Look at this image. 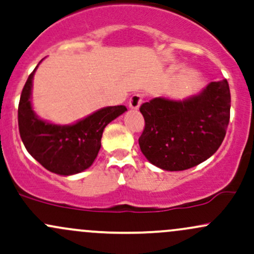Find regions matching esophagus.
Listing matches in <instances>:
<instances>
[{
  "instance_id": "34e87169",
  "label": "esophagus",
  "mask_w": 254,
  "mask_h": 254,
  "mask_svg": "<svg viewBox=\"0 0 254 254\" xmlns=\"http://www.w3.org/2000/svg\"><path fill=\"white\" fill-rule=\"evenodd\" d=\"M141 102H143V95L140 93H134L130 97L128 105H129V108L132 109V110H137V109H139V106H140Z\"/></svg>"
}]
</instances>
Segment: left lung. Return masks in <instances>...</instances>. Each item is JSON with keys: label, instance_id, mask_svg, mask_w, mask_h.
Wrapping results in <instances>:
<instances>
[{"label": "left lung", "instance_id": "1", "mask_svg": "<svg viewBox=\"0 0 254 254\" xmlns=\"http://www.w3.org/2000/svg\"><path fill=\"white\" fill-rule=\"evenodd\" d=\"M226 80L211 82L185 100L154 98L140 106L145 127L139 146L149 162L165 171H184L219 149L230 120Z\"/></svg>", "mask_w": 254, "mask_h": 254}]
</instances>
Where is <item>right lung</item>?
Here are the masks:
<instances>
[{
    "label": "right lung",
    "mask_w": 254,
    "mask_h": 254,
    "mask_svg": "<svg viewBox=\"0 0 254 254\" xmlns=\"http://www.w3.org/2000/svg\"><path fill=\"white\" fill-rule=\"evenodd\" d=\"M35 70L29 75L19 100L18 125L21 140L29 154L46 170L61 176L80 173L97 157L104 128L127 111V108H103L70 126L48 124L32 110L30 98Z\"/></svg>",
    "instance_id": "add662e5"
}]
</instances>
